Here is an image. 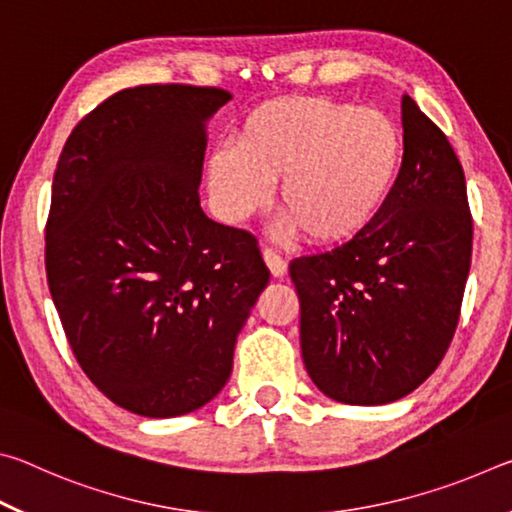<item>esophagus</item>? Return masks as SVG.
<instances>
[{"mask_svg":"<svg viewBox=\"0 0 512 512\" xmlns=\"http://www.w3.org/2000/svg\"><path fill=\"white\" fill-rule=\"evenodd\" d=\"M262 255H264V262L268 266V271L273 273V277H282L284 273H287V259H284L282 255H277L273 248H264Z\"/></svg>","mask_w":512,"mask_h":512,"instance_id":"obj_1","label":"esophagus"}]
</instances>
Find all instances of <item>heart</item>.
<instances>
[{
  "instance_id": "1",
  "label": "heart",
  "mask_w": 512,
  "mask_h": 512,
  "mask_svg": "<svg viewBox=\"0 0 512 512\" xmlns=\"http://www.w3.org/2000/svg\"><path fill=\"white\" fill-rule=\"evenodd\" d=\"M404 137L375 108L325 97L268 101L250 112L235 144L207 158V185L223 221L239 223L277 201L291 230L311 244L359 237L391 198L400 178Z\"/></svg>"
}]
</instances>
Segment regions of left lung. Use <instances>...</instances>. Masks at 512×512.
I'll return each mask as SVG.
<instances>
[{
    "mask_svg": "<svg viewBox=\"0 0 512 512\" xmlns=\"http://www.w3.org/2000/svg\"><path fill=\"white\" fill-rule=\"evenodd\" d=\"M404 158L384 210L359 237L298 257L305 368L343 404H388L415 391L454 339L472 262L465 173L445 133L409 94Z\"/></svg>",
    "mask_w": 512,
    "mask_h": 512,
    "instance_id": "1",
    "label": "left lung"
}]
</instances>
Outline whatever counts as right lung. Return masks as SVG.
I'll return each mask as SVG.
<instances>
[{
	"mask_svg": "<svg viewBox=\"0 0 512 512\" xmlns=\"http://www.w3.org/2000/svg\"><path fill=\"white\" fill-rule=\"evenodd\" d=\"M232 97L137 85L85 115L51 185L45 266L79 366L121 409L173 418L219 395L268 268L246 230L207 219L205 121Z\"/></svg>",
	"mask_w": 512,
	"mask_h": 512,
	"instance_id": "obj_1",
	"label": "right lung"
}]
</instances>
